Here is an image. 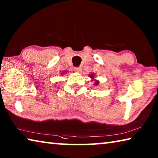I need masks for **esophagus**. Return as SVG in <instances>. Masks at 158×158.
<instances>
[{
  "label": "esophagus",
  "instance_id": "esophagus-1",
  "mask_svg": "<svg viewBox=\"0 0 158 158\" xmlns=\"http://www.w3.org/2000/svg\"><path fill=\"white\" fill-rule=\"evenodd\" d=\"M74 72L77 73H81V69L80 68H74Z\"/></svg>",
  "mask_w": 158,
  "mask_h": 158
}]
</instances>
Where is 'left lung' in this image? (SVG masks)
<instances>
[{
	"label": "left lung",
	"instance_id": "8db88e82",
	"mask_svg": "<svg viewBox=\"0 0 158 158\" xmlns=\"http://www.w3.org/2000/svg\"><path fill=\"white\" fill-rule=\"evenodd\" d=\"M89 77H90V78L92 79V80L93 81V80H94V77H95V74L94 73H92V74H89ZM99 81L98 80H95V85H98V84H99Z\"/></svg>",
	"mask_w": 158,
	"mask_h": 158
}]
</instances>
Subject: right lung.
Returning <instances> with one entry per match:
<instances>
[{"mask_svg": "<svg viewBox=\"0 0 158 158\" xmlns=\"http://www.w3.org/2000/svg\"><path fill=\"white\" fill-rule=\"evenodd\" d=\"M64 73H63V74H64Z\"/></svg>", "mask_w": 158, "mask_h": 158, "instance_id": "add662e5", "label": "right lung"}]
</instances>
